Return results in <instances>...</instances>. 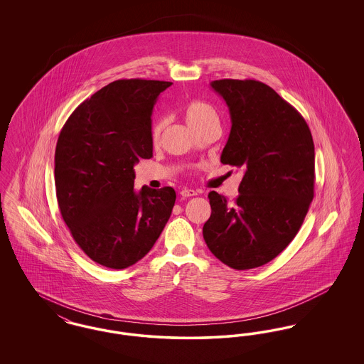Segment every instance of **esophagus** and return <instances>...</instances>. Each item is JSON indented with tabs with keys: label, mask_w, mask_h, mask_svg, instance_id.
<instances>
[{
	"label": "esophagus",
	"mask_w": 364,
	"mask_h": 364,
	"mask_svg": "<svg viewBox=\"0 0 364 364\" xmlns=\"http://www.w3.org/2000/svg\"><path fill=\"white\" fill-rule=\"evenodd\" d=\"M180 195H181V198H191V196L198 195V192L195 190H191V188H183L180 191Z\"/></svg>",
	"instance_id": "1"
}]
</instances>
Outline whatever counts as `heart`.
Wrapping results in <instances>:
<instances>
[{
    "label": "heart",
    "instance_id": "obj_1",
    "mask_svg": "<svg viewBox=\"0 0 364 364\" xmlns=\"http://www.w3.org/2000/svg\"><path fill=\"white\" fill-rule=\"evenodd\" d=\"M183 114L186 122H188L192 129L203 125L205 122H210V120H215L217 119V113L215 110L202 101H190L183 106ZM162 128L164 124L161 120H154L151 124V129H150V135H151V141L156 144L161 139V134H162Z\"/></svg>",
    "mask_w": 364,
    "mask_h": 364
}]
</instances>
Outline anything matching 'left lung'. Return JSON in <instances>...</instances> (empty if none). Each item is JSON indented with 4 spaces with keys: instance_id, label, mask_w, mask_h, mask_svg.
Segmentation results:
<instances>
[{
    "instance_id": "left-lung-1",
    "label": "left lung",
    "mask_w": 364,
    "mask_h": 364,
    "mask_svg": "<svg viewBox=\"0 0 364 364\" xmlns=\"http://www.w3.org/2000/svg\"><path fill=\"white\" fill-rule=\"evenodd\" d=\"M211 87L225 100L232 128L221 162L244 171L229 203L211 191L203 239L215 258L236 270L274 259L292 242L314 198L311 131L294 106L252 79H223Z\"/></svg>"
}]
</instances>
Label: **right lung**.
I'll use <instances>...</instances> for the list:
<instances>
[{"mask_svg": "<svg viewBox=\"0 0 364 364\" xmlns=\"http://www.w3.org/2000/svg\"><path fill=\"white\" fill-rule=\"evenodd\" d=\"M171 82L120 79L79 105L55 146L60 213L90 259L125 269L141 259L166 225L172 187L134 190L139 159L153 156L151 113Z\"/></svg>", "mask_w": 364, "mask_h": 364, "instance_id": "right-lung-1", "label": "right lung"}]
</instances>
